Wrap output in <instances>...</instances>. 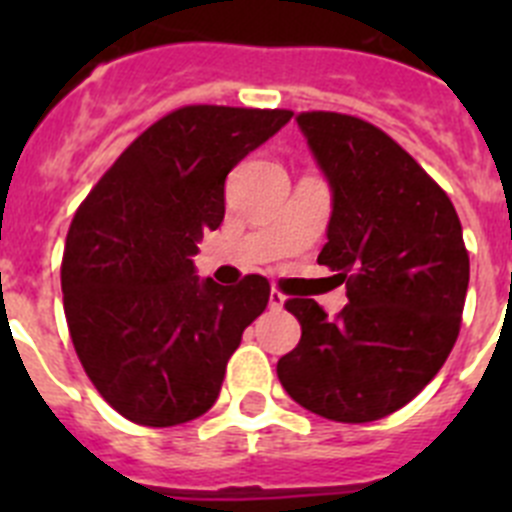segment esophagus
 I'll use <instances>...</instances> for the list:
<instances>
[{
    "mask_svg": "<svg viewBox=\"0 0 512 512\" xmlns=\"http://www.w3.org/2000/svg\"><path fill=\"white\" fill-rule=\"evenodd\" d=\"M284 302H287V297L279 292V289H271V295H269V307L271 310H282Z\"/></svg>",
    "mask_w": 512,
    "mask_h": 512,
    "instance_id": "obj_1",
    "label": "esophagus"
}]
</instances>
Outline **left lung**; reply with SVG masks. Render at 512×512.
<instances>
[{
    "label": "left lung",
    "instance_id": "left-lung-1",
    "mask_svg": "<svg viewBox=\"0 0 512 512\" xmlns=\"http://www.w3.org/2000/svg\"><path fill=\"white\" fill-rule=\"evenodd\" d=\"M297 125L333 194L318 264L346 282L348 305L328 318L315 300H289L302 338L277 374L310 413L369 423L408 405L449 359L469 253L446 192L390 135L338 112H302Z\"/></svg>",
    "mask_w": 512,
    "mask_h": 512
}]
</instances>
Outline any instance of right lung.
Returning <instances> with one entry per match:
<instances>
[{"label":"right lung","instance_id":"obj_1","mask_svg":"<svg viewBox=\"0 0 512 512\" xmlns=\"http://www.w3.org/2000/svg\"><path fill=\"white\" fill-rule=\"evenodd\" d=\"M289 110L189 104L120 153L76 210L61 264L76 356L122 418L189 423L215 405L243 330L269 302L248 274H194L202 233L225 217V176L289 122Z\"/></svg>","mask_w":512,"mask_h":512}]
</instances>
